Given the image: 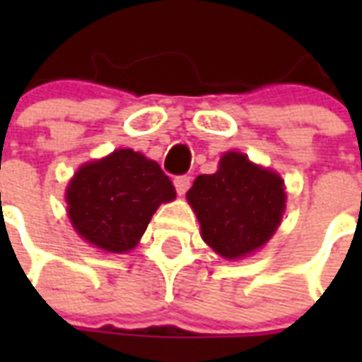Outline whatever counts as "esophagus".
<instances>
[{
  "label": "esophagus",
  "mask_w": 362,
  "mask_h": 362,
  "mask_svg": "<svg viewBox=\"0 0 362 362\" xmlns=\"http://www.w3.org/2000/svg\"><path fill=\"white\" fill-rule=\"evenodd\" d=\"M189 186H192V176L180 175L175 178V187H176V192H178V195H184V193L189 189Z\"/></svg>",
  "instance_id": "obj_1"
}]
</instances>
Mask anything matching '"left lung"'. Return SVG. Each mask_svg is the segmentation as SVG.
Here are the masks:
<instances>
[{
	"instance_id": "obj_1",
	"label": "left lung",
	"mask_w": 362,
	"mask_h": 362,
	"mask_svg": "<svg viewBox=\"0 0 362 362\" xmlns=\"http://www.w3.org/2000/svg\"><path fill=\"white\" fill-rule=\"evenodd\" d=\"M187 201L204 242L221 257L237 259L269 240L286 209L284 180L253 165L244 153L227 152L214 175L195 178Z\"/></svg>"
}]
</instances>
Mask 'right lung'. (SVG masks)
<instances>
[{"label": "right lung", "mask_w": 362, "mask_h": 362, "mask_svg": "<svg viewBox=\"0 0 362 362\" xmlns=\"http://www.w3.org/2000/svg\"><path fill=\"white\" fill-rule=\"evenodd\" d=\"M71 223L90 244L122 253L136 246L176 189L161 167L129 148L78 169L67 187Z\"/></svg>", "instance_id": "add662e5"}]
</instances>
